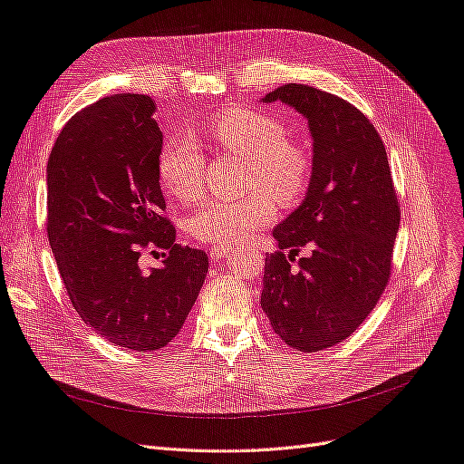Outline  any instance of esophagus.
I'll return each mask as SVG.
<instances>
[{"instance_id":"1","label":"esophagus","mask_w":464,"mask_h":464,"mask_svg":"<svg viewBox=\"0 0 464 464\" xmlns=\"http://www.w3.org/2000/svg\"><path fill=\"white\" fill-rule=\"evenodd\" d=\"M236 249H237V246H215L213 249H210V259H222L228 254H234Z\"/></svg>"}]
</instances>
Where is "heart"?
Segmentation results:
<instances>
[{
  "label": "heart",
  "instance_id": "heart-1",
  "mask_svg": "<svg viewBox=\"0 0 464 464\" xmlns=\"http://www.w3.org/2000/svg\"><path fill=\"white\" fill-rule=\"evenodd\" d=\"M220 150L247 159L246 188L240 199L207 201L191 213L193 237L215 246L244 242L275 220V202L296 203L310 186L314 159L304 143L288 137L286 125L271 114L234 110L208 128ZM205 154L188 137L174 139L160 154L162 184L179 201H195L203 189Z\"/></svg>",
  "mask_w": 464,
  "mask_h": 464
}]
</instances>
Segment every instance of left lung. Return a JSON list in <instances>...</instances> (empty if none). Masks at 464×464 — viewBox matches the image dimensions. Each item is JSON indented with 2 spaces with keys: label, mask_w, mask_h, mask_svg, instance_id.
Here are the masks:
<instances>
[{
  "label": "left lung",
  "mask_w": 464,
  "mask_h": 464,
  "mask_svg": "<svg viewBox=\"0 0 464 464\" xmlns=\"http://www.w3.org/2000/svg\"><path fill=\"white\" fill-rule=\"evenodd\" d=\"M261 101L300 111L314 139L305 198L273 230L278 251L265 259L261 307L288 346L317 353L353 334L383 294L399 199L382 137L358 108L296 82ZM302 246L311 256L290 267Z\"/></svg>",
  "instance_id": "left-lung-1"
}]
</instances>
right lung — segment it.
I'll return each instance as SVG.
<instances>
[{
    "label": "right lung",
    "instance_id": "1",
    "mask_svg": "<svg viewBox=\"0 0 464 464\" xmlns=\"http://www.w3.org/2000/svg\"><path fill=\"white\" fill-rule=\"evenodd\" d=\"M152 98L111 94L65 123L48 159V240L81 319L135 353L170 343L199 296L205 251L176 244L160 189ZM165 249L143 272V248ZM154 254V251H152Z\"/></svg>",
    "mask_w": 464,
    "mask_h": 464
}]
</instances>
